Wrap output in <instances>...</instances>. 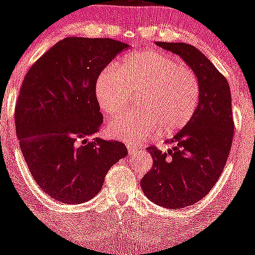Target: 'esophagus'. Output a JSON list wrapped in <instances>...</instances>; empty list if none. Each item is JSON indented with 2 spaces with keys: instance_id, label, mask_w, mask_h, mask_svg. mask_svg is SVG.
Listing matches in <instances>:
<instances>
[{
  "instance_id": "34e87169",
  "label": "esophagus",
  "mask_w": 255,
  "mask_h": 255,
  "mask_svg": "<svg viewBox=\"0 0 255 255\" xmlns=\"http://www.w3.org/2000/svg\"><path fill=\"white\" fill-rule=\"evenodd\" d=\"M138 148L134 145H128V152H129V155H135L136 152H138Z\"/></svg>"
}]
</instances>
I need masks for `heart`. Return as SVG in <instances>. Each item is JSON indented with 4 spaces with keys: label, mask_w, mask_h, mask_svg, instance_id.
<instances>
[{
    "label": "heart",
    "mask_w": 255,
    "mask_h": 255,
    "mask_svg": "<svg viewBox=\"0 0 255 255\" xmlns=\"http://www.w3.org/2000/svg\"><path fill=\"white\" fill-rule=\"evenodd\" d=\"M135 95L136 110L109 121L106 134L140 143L159 130L172 135L186 127L200 100L197 74L188 66L157 51H138L101 72L95 96L105 116H115Z\"/></svg>",
    "instance_id": "heart-1"
}]
</instances>
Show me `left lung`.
Wrapping results in <instances>:
<instances>
[{
	"label": "left lung",
	"instance_id": "8db88e82",
	"mask_svg": "<svg viewBox=\"0 0 255 255\" xmlns=\"http://www.w3.org/2000/svg\"><path fill=\"white\" fill-rule=\"evenodd\" d=\"M193 69L200 85V100L188 125L166 141L171 149L148 150L152 167L140 181L151 202L181 209L199 202L215 186L234 139L231 93L226 78L204 53L184 42L157 41Z\"/></svg>",
	"mask_w": 255,
	"mask_h": 255
}]
</instances>
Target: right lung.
Instances as JSON below:
<instances>
[{
    "label": "right lung",
    "instance_id": "obj_1",
    "mask_svg": "<svg viewBox=\"0 0 255 255\" xmlns=\"http://www.w3.org/2000/svg\"><path fill=\"white\" fill-rule=\"evenodd\" d=\"M127 46L103 37H66L24 77L14 110L15 132L31 176L57 202L90 200L112 165L127 156L120 141L89 140L103 123L96 79Z\"/></svg>",
    "mask_w": 255,
    "mask_h": 255
}]
</instances>
